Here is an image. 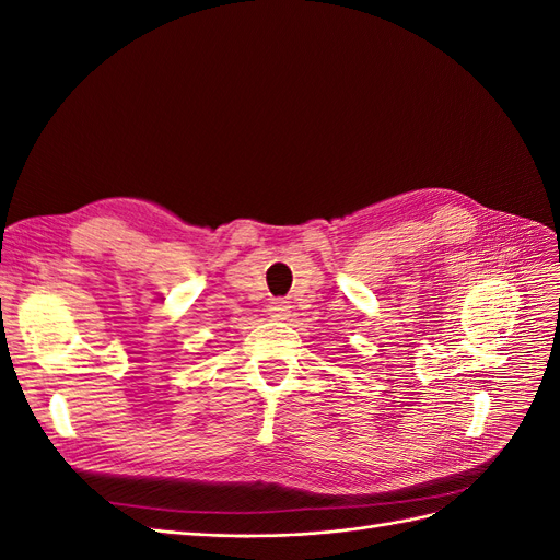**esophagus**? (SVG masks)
Masks as SVG:
<instances>
[{
    "mask_svg": "<svg viewBox=\"0 0 560 560\" xmlns=\"http://www.w3.org/2000/svg\"><path fill=\"white\" fill-rule=\"evenodd\" d=\"M289 305L287 301H282V299H276V301H271V305H268V315H271L273 319H287L289 317Z\"/></svg>",
    "mask_w": 560,
    "mask_h": 560,
    "instance_id": "34e87169",
    "label": "esophagus"
}]
</instances>
